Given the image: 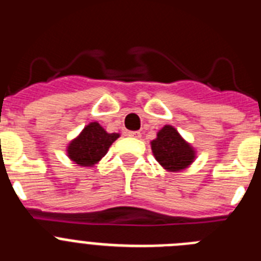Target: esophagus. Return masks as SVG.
<instances>
[{"mask_svg":"<svg viewBox=\"0 0 261 261\" xmlns=\"http://www.w3.org/2000/svg\"><path fill=\"white\" fill-rule=\"evenodd\" d=\"M128 136L132 138H140L141 137V133L137 132V130H135V132H128Z\"/></svg>","mask_w":261,"mask_h":261,"instance_id":"34e87169","label":"esophagus"}]
</instances>
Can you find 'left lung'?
<instances>
[{
    "mask_svg": "<svg viewBox=\"0 0 261 261\" xmlns=\"http://www.w3.org/2000/svg\"><path fill=\"white\" fill-rule=\"evenodd\" d=\"M150 146L154 158L166 171L177 172L186 170L196 159L195 147L168 124L156 132V137L150 141Z\"/></svg>",
    "mask_w": 261,
    "mask_h": 261,
    "instance_id": "8db88e82",
    "label": "left lung"
}]
</instances>
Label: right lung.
Returning a JSON list of instances; mask_svg holds the SVG:
<instances>
[{"label":"right lung","instance_id":"add662e5","mask_svg":"<svg viewBox=\"0 0 261 261\" xmlns=\"http://www.w3.org/2000/svg\"><path fill=\"white\" fill-rule=\"evenodd\" d=\"M119 137V133H108L98 121H91L69 142L66 155L77 166L93 167L100 162L111 145Z\"/></svg>","mask_w":261,"mask_h":261}]
</instances>
